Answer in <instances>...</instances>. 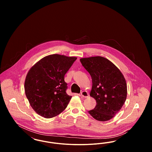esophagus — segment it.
<instances>
[{
  "label": "esophagus",
  "instance_id": "obj_1",
  "mask_svg": "<svg viewBox=\"0 0 152 152\" xmlns=\"http://www.w3.org/2000/svg\"><path fill=\"white\" fill-rule=\"evenodd\" d=\"M81 96L83 97H88L89 96V94L87 92V91H84L83 92H81Z\"/></svg>",
  "mask_w": 152,
  "mask_h": 152
}]
</instances>
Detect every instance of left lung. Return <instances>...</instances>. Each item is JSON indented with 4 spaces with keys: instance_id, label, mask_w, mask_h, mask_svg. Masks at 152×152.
Returning a JSON list of instances; mask_svg holds the SVG:
<instances>
[{
    "instance_id": "obj_1",
    "label": "left lung",
    "mask_w": 152,
    "mask_h": 152,
    "mask_svg": "<svg viewBox=\"0 0 152 152\" xmlns=\"http://www.w3.org/2000/svg\"><path fill=\"white\" fill-rule=\"evenodd\" d=\"M80 60L91 76L92 88L90 96L97 103L88 113L98 121L109 120L120 111L126 100L125 79L116 65L106 58L95 56Z\"/></svg>"
}]
</instances>
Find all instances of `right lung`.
I'll list each match as a JSON object with an SVG mask.
<instances>
[{
    "instance_id": "right-lung-1",
    "label": "right lung",
    "mask_w": 152,
    "mask_h": 152,
    "mask_svg": "<svg viewBox=\"0 0 152 152\" xmlns=\"http://www.w3.org/2000/svg\"><path fill=\"white\" fill-rule=\"evenodd\" d=\"M77 58L58 54L42 58L27 75L25 93L31 107L45 118H52L65 109L72 96L66 93L65 73Z\"/></svg>"
}]
</instances>
